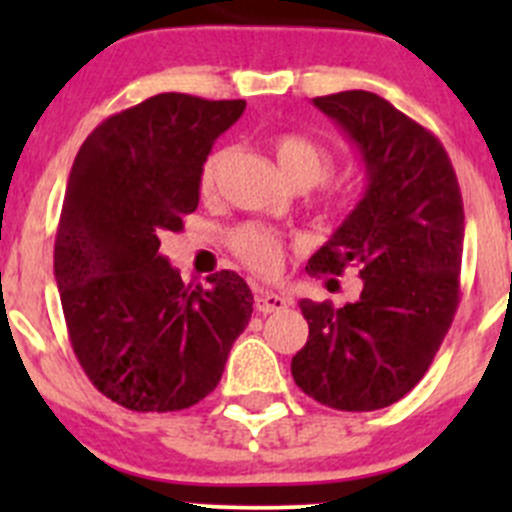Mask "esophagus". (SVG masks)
Here are the masks:
<instances>
[{
  "instance_id": "1",
  "label": "esophagus",
  "mask_w": 512,
  "mask_h": 512,
  "mask_svg": "<svg viewBox=\"0 0 512 512\" xmlns=\"http://www.w3.org/2000/svg\"><path fill=\"white\" fill-rule=\"evenodd\" d=\"M289 297L285 294H275L272 289H257L255 294V309L260 314H272V312H282V309L289 307Z\"/></svg>"
}]
</instances>
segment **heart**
Wrapping results in <instances>:
<instances>
[{
    "instance_id": "b5f03b06",
    "label": "heart",
    "mask_w": 512,
    "mask_h": 512,
    "mask_svg": "<svg viewBox=\"0 0 512 512\" xmlns=\"http://www.w3.org/2000/svg\"><path fill=\"white\" fill-rule=\"evenodd\" d=\"M272 148H275V156L280 160L287 178L297 183L299 188H312V185L324 183L332 175V151L314 141V138L302 136V133H280L272 141ZM227 156H230L227 148H215L203 160V168H200V188H203V193L215 190L220 173H223L227 163ZM230 247L250 270L260 272V275H275L280 270L282 255H285L282 237L255 223L237 227L230 235Z\"/></svg>"
}]
</instances>
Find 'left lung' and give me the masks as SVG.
<instances>
[{
	"instance_id": "8db88e82",
	"label": "left lung",
	"mask_w": 512,
	"mask_h": 512,
	"mask_svg": "<svg viewBox=\"0 0 512 512\" xmlns=\"http://www.w3.org/2000/svg\"><path fill=\"white\" fill-rule=\"evenodd\" d=\"M366 165V193L332 240L314 277L359 270L356 302L302 299L307 344L292 356L294 384L339 411H376L423 379L461 299L463 198L443 143L369 91L317 96ZM334 282V280H329Z\"/></svg>"
}]
</instances>
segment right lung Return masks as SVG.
<instances>
[{
    "label": "right lung",
    "mask_w": 512,
    "mask_h": 512,
    "mask_svg": "<svg viewBox=\"0 0 512 512\" xmlns=\"http://www.w3.org/2000/svg\"><path fill=\"white\" fill-rule=\"evenodd\" d=\"M245 101L158 94L108 116L79 148L54 245L69 342L106 399L138 414L183 411L218 386L252 317L232 270L185 285L160 237L198 208L200 168Z\"/></svg>",
    "instance_id": "add662e5"
}]
</instances>
